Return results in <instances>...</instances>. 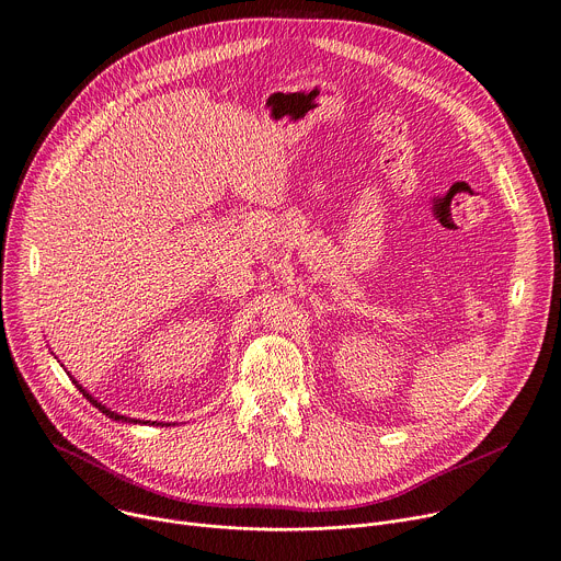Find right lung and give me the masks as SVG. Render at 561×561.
Listing matches in <instances>:
<instances>
[{
  "label": "right lung",
  "instance_id": "1",
  "mask_svg": "<svg viewBox=\"0 0 561 561\" xmlns=\"http://www.w3.org/2000/svg\"><path fill=\"white\" fill-rule=\"evenodd\" d=\"M58 363H60V360H58ZM67 374H69V371H67ZM69 378L73 380V385L78 387V391H82V396H84V398H87V400H89V402H91L93 407H98V410H100V412H103V414H105L107 419H112V421H118V423H131V425H161V423H157V421H154V423H149V421H140V419H129V416H123V414H118V412H112L107 404H103V402H100V400H95V398H93V396H91V393H89V391H87V389H84L82 385H78V380H76L73 376H69ZM163 425H170V423H163Z\"/></svg>",
  "mask_w": 561,
  "mask_h": 561
}]
</instances>
